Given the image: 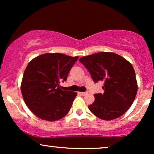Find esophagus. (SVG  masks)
Returning <instances> with one entry per match:
<instances>
[{
  "mask_svg": "<svg viewBox=\"0 0 154 154\" xmlns=\"http://www.w3.org/2000/svg\"><path fill=\"white\" fill-rule=\"evenodd\" d=\"M79 94L82 95H85L88 94V92H79Z\"/></svg>",
  "mask_w": 154,
  "mask_h": 154,
  "instance_id": "34e87169",
  "label": "esophagus"
}]
</instances>
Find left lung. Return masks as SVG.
<instances>
[{
    "mask_svg": "<svg viewBox=\"0 0 154 154\" xmlns=\"http://www.w3.org/2000/svg\"><path fill=\"white\" fill-rule=\"evenodd\" d=\"M94 82H104L103 94H95L90 111L103 120L123 115L133 103L137 83L133 66L122 56L111 52H100L79 59Z\"/></svg>",
    "mask_w": 154,
    "mask_h": 154,
    "instance_id": "8db88e82",
    "label": "left lung"
}]
</instances>
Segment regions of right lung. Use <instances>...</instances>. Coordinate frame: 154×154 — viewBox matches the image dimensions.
I'll use <instances>...</instances> for the list:
<instances>
[{"label":"right lung","instance_id":"obj_1","mask_svg":"<svg viewBox=\"0 0 154 154\" xmlns=\"http://www.w3.org/2000/svg\"><path fill=\"white\" fill-rule=\"evenodd\" d=\"M78 58L48 53L29 61L23 75L21 91L26 106L35 116L54 122L68 114L77 93L63 91L59 83L66 80Z\"/></svg>","mask_w":154,"mask_h":154}]
</instances>
